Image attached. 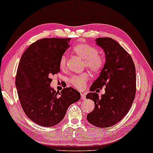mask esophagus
Returning <instances> with one entry per match:
<instances>
[{"label": "esophagus", "instance_id": "esophagus-1", "mask_svg": "<svg viewBox=\"0 0 153 153\" xmlns=\"http://www.w3.org/2000/svg\"><path fill=\"white\" fill-rule=\"evenodd\" d=\"M80 96H81V100H85V99H86L85 94H82V93H80Z\"/></svg>", "mask_w": 153, "mask_h": 153}]
</instances>
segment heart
Instances as JSON below:
<instances>
[{
  "instance_id": "1",
  "label": "heart",
  "mask_w": 153,
  "mask_h": 153,
  "mask_svg": "<svg viewBox=\"0 0 153 153\" xmlns=\"http://www.w3.org/2000/svg\"><path fill=\"white\" fill-rule=\"evenodd\" d=\"M73 51L77 55L84 59V68H87L93 73H99L104 66L105 61L103 56L98 53L96 47L88 44H80L76 45ZM59 67L61 69H65L67 67V57L63 54L59 59ZM90 79V75L87 72L74 75L68 79V82L78 90H82L85 87L87 82Z\"/></svg>"
}]
</instances>
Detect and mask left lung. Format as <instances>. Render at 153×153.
I'll return each instance as SVG.
<instances>
[{
  "label": "left lung",
  "mask_w": 153,
  "mask_h": 153,
  "mask_svg": "<svg viewBox=\"0 0 153 153\" xmlns=\"http://www.w3.org/2000/svg\"><path fill=\"white\" fill-rule=\"evenodd\" d=\"M96 42L104 51L106 62L86 95L95 103L87 119L96 127L106 128L117 124L130 109L136 94V73L130 54L117 41L103 37ZM103 87L105 94L99 97L94 91Z\"/></svg>",
  "instance_id": "left-lung-1"
}]
</instances>
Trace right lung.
Segmentation results:
<instances>
[{
    "mask_svg": "<svg viewBox=\"0 0 153 153\" xmlns=\"http://www.w3.org/2000/svg\"><path fill=\"white\" fill-rule=\"evenodd\" d=\"M70 38H44L22 54L16 76L19 99L28 118L38 125L52 127L64 118L68 107L80 99L73 88L60 93L50 87V77L59 73V59L70 47Z\"/></svg>",
    "mask_w": 153,
    "mask_h": 153,
    "instance_id": "obj_1",
    "label": "right lung"
}]
</instances>
